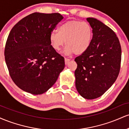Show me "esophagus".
<instances>
[{"instance_id":"34e87169","label":"esophagus","mask_w":129,"mask_h":129,"mask_svg":"<svg viewBox=\"0 0 129 129\" xmlns=\"http://www.w3.org/2000/svg\"><path fill=\"white\" fill-rule=\"evenodd\" d=\"M70 62V59H67V58H65V63L66 64H68L69 63V62Z\"/></svg>"}]
</instances>
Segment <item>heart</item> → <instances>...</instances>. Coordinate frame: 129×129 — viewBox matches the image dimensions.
Masks as SVG:
<instances>
[{
  "label": "heart",
  "mask_w": 129,
  "mask_h": 129,
  "mask_svg": "<svg viewBox=\"0 0 129 129\" xmlns=\"http://www.w3.org/2000/svg\"><path fill=\"white\" fill-rule=\"evenodd\" d=\"M93 36L92 26L87 22L69 20L59 26L57 33L50 35V45L59 51L66 43L64 53L76 55L83 54L89 48Z\"/></svg>",
  "instance_id": "b5f03b06"
}]
</instances>
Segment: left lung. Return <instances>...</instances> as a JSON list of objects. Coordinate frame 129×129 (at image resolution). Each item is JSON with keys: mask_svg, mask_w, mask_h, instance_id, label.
I'll return each instance as SVG.
<instances>
[{"mask_svg": "<svg viewBox=\"0 0 129 129\" xmlns=\"http://www.w3.org/2000/svg\"><path fill=\"white\" fill-rule=\"evenodd\" d=\"M93 29L89 48L75 58L76 88L87 100L100 97L113 85L120 70L121 48L110 28L96 19L88 17Z\"/></svg>", "mask_w": 129, "mask_h": 129, "instance_id": "left-lung-1", "label": "left lung"}]
</instances>
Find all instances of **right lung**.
Wrapping results in <instances>:
<instances>
[{"label": "right lung", "instance_id": "add662e5", "mask_svg": "<svg viewBox=\"0 0 129 129\" xmlns=\"http://www.w3.org/2000/svg\"><path fill=\"white\" fill-rule=\"evenodd\" d=\"M63 18L59 13H34L11 29L5 45V62L13 82L23 91L33 94L46 92L64 69V58L49 39Z\"/></svg>", "mask_w": 129, "mask_h": 129}]
</instances>
